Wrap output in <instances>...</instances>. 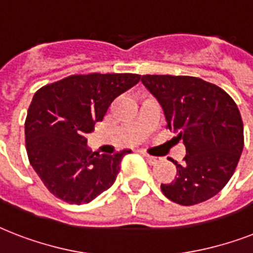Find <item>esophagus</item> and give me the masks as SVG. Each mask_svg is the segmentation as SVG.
<instances>
[{"label":"esophagus","mask_w":253,"mask_h":253,"mask_svg":"<svg viewBox=\"0 0 253 253\" xmlns=\"http://www.w3.org/2000/svg\"><path fill=\"white\" fill-rule=\"evenodd\" d=\"M142 155L146 158L147 162L150 163V164H152V166H154V164H158V163L160 162V159L159 158H156V156H151V155L146 154V152H142Z\"/></svg>","instance_id":"34e87169"}]
</instances>
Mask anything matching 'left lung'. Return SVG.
I'll return each mask as SVG.
<instances>
[{
    "instance_id": "left-lung-1",
    "label": "left lung",
    "mask_w": 253,
    "mask_h": 253,
    "mask_svg": "<svg viewBox=\"0 0 253 253\" xmlns=\"http://www.w3.org/2000/svg\"><path fill=\"white\" fill-rule=\"evenodd\" d=\"M142 83L162 105L167 128L178 132L186 147L182 164L172 160L176 180L162 184V192L182 206L208 201L226 186L243 151V121L235 101L198 77L143 75Z\"/></svg>"
}]
</instances>
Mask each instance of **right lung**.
Segmentation results:
<instances>
[{"mask_svg": "<svg viewBox=\"0 0 253 253\" xmlns=\"http://www.w3.org/2000/svg\"><path fill=\"white\" fill-rule=\"evenodd\" d=\"M139 80L135 73L72 75L35 93L25 122L26 151L53 196L68 204H87L114 184L123 156L131 151L91 152L86 135L111 102Z\"/></svg>", "mask_w": 253, "mask_h": 253, "instance_id": "1", "label": "right lung"}]
</instances>
